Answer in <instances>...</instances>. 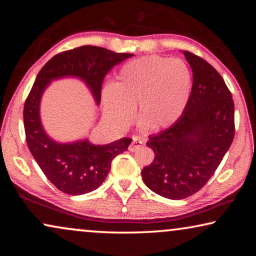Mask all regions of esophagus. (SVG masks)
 <instances>
[{
  "mask_svg": "<svg viewBox=\"0 0 256 256\" xmlns=\"http://www.w3.org/2000/svg\"><path fill=\"white\" fill-rule=\"evenodd\" d=\"M144 144V138H142L141 136H133V141H132V144L128 146V150L130 151H136V150L140 149Z\"/></svg>",
  "mask_w": 256,
  "mask_h": 256,
  "instance_id": "esophagus-1",
  "label": "esophagus"
}]
</instances>
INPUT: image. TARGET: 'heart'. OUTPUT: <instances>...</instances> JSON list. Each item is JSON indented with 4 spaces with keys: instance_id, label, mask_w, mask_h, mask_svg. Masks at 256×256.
<instances>
[{
    "instance_id": "1",
    "label": "heart",
    "mask_w": 256,
    "mask_h": 256,
    "mask_svg": "<svg viewBox=\"0 0 256 256\" xmlns=\"http://www.w3.org/2000/svg\"><path fill=\"white\" fill-rule=\"evenodd\" d=\"M190 90L192 72L184 60L146 56L125 64L115 86L104 89V107L110 120L124 123L138 105V125L148 131H157L178 120Z\"/></svg>"
}]
</instances>
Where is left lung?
<instances>
[{"label":"left lung","instance_id":"obj_1","mask_svg":"<svg viewBox=\"0 0 256 256\" xmlns=\"http://www.w3.org/2000/svg\"><path fill=\"white\" fill-rule=\"evenodd\" d=\"M184 55L193 72L188 105L170 128L149 136L154 159L141 172L151 190L170 200L200 190L235 136V107L222 76L200 56L188 50Z\"/></svg>","mask_w":256,"mask_h":256}]
</instances>
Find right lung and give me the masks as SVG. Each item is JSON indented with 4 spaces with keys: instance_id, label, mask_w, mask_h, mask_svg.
Listing matches in <instances>:
<instances>
[{
    "instance_id": "add662e5",
    "label": "right lung",
    "mask_w": 256,
    "mask_h": 256,
    "mask_svg": "<svg viewBox=\"0 0 256 256\" xmlns=\"http://www.w3.org/2000/svg\"><path fill=\"white\" fill-rule=\"evenodd\" d=\"M132 56L86 45L56 54L38 73L24 106L26 141L45 176L63 193L81 196L98 188L110 170L112 159L128 150L132 138H123L106 146H94L88 140L56 144L46 136L40 124L42 92L52 79L74 76L89 86L99 104L104 78L112 68Z\"/></svg>"
}]
</instances>
